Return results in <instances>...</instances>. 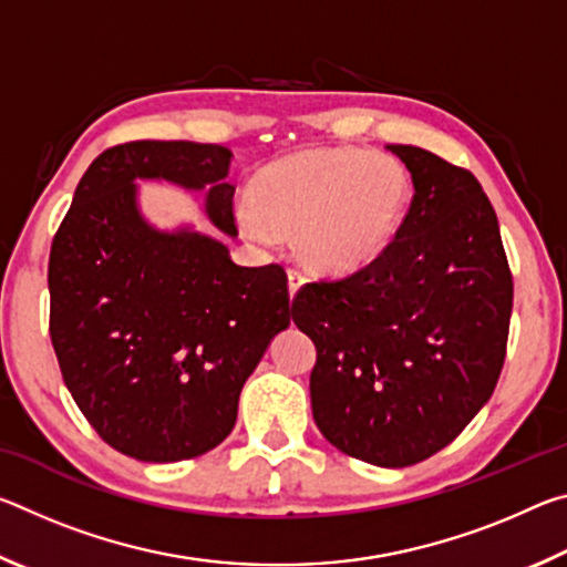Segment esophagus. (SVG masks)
<instances>
[{"label": "esophagus", "instance_id": "obj_1", "mask_svg": "<svg viewBox=\"0 0 567 567\" xmlns=\"http://www.w3.org/2000/svg\"><path fill=\"white\" fill-rule=\"evenodd\" d=\"M287 280H290V295L295 297L297 290L305 285V275L300 270H295V267H290V270H287Z\"/></svg>", "mask_w": 567, "mask_h": 567}]
</instances>
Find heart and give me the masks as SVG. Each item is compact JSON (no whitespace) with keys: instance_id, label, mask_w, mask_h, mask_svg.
I'll return each mask as SVG.
<instances>
[{"instance_id":"b5f03b06","label":"heart","mask_w":567,"mask_h":567,"mask_svg":"<svg viewBox=\"0 0 567 567\" xmlns=\"http://www.w3.org/2000/svg\"><path fill=\"white\" fill-rule=\"evenodd\" d=\"M410 177L395 157L360 147H318L272 159L249 182L239 225L257 243L297 235L307 265L350 272L395 237Z\"/></svg>"}]
</instances>
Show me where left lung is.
<instances>
[{
  "label": "left lung",
  "mask_w": 567,
  "mask_h": 567,
  "mask_svg": "<svg viewBox=\"0 0 567 567\" xmlns=\"http://www.w3.org/2000/svg\"><path fill=\"white\" fill-rule=\"evenodd\" d=\"M415 195L375 260L302 285L292 320L310 334L312 417L362 463L408 467L463 433L501 378L513 272L475 175L392 145Z\"/></svg>",
  "instance_id": "1"
}]
</instances>
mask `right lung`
Here are the masks:
<instances>
[{"label":"right lung","mask_w":567,"mask_h":567,"mask_svg":"<svg viewBox=\"0 0 567 567\" xmlns=\"http://www.w3.org/2000/svg\"><path fill=\"white\" fill-rule=\"evenodd\" d=\"M229 157L182 140L104 150L52 239L50 338L64 385L104 443L145 463L223 443L245 380L290 324L282 265L239 267L217 239L155 233L134 205L137 177L209 187V217L237 235Z\"/></svg>","instance_id":"obj_1"}]
</instances>
